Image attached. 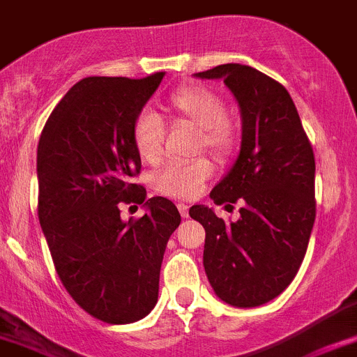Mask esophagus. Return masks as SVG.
I'll use <instances>...</instances> for the list:
<instances>
[{
    "label": "esophagus",
    "mask_w": 357,
    "mask_h": 357,
    "mask_svg": "<svg viewBox=\"0 0 357 357\" xmlns=\"http://www.w3.org/2000/svg\"><path fill=\"white\" fill-rule=\"evenodd\" d=\"M176 207H178V212H181L182 218H189V205L188 204H178Z\"/></svg>",
    "instance_id": "obj_1"
}]
</instances>
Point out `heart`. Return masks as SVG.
<instances>
[{
  "label": "heart",
  "mask_w": 357,
  "mask_h": 357,
  "mask_svg": "<svg viewBox=\"0 0 357 357\" xmlns=\"http://www.w3.org/2000/svg\"><path fill=\"white\" fill-rule=\"evenodd\" d=\"M169 113L181 122L198 129V146L215 157H227L237 145V129L225 116L227 107L221 97L205 86H182L168 97ZM134 149L143 161L155 162L162 153L165 126L152 111H142L132 126ZM211 162L200 157L191 162H168L153 176V184L162 195L191 198L204 189L211 178Z\"/></svg>",
  "instance_id": "obj_1"
}]
</instances>
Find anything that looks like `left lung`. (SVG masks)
Masks as SVG:
<instances>
[{"label":"left lung","instance_id":"8db88e82","mask_svg":"<svg viewBox=\"0 0 357 357\" xmlns=\"http://www.w3.org/2000/svg\"><path fill=\"white\" fill-rule=\"evenodd\" d=\"M195 76L223 79L241 107V152L211 191L215 205H241V218L225 223L205 205L189 215L205 228L204 267L215 296L255 308L280 296L303 264L315 223V155L292 97L273 77L241 63Z\"/></svg>","mask_w":357,"mask_h":357}]
</instances>
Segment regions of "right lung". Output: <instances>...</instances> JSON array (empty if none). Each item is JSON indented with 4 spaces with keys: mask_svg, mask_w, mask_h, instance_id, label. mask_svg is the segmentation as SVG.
Instances as JSON below:
<instances>
[{
    "mask_svg": "<svg viewBox=\"0 0 357 357\" xmlns=\"http://www.w3.org/2000/svg\"><path fill=\"white\" fill-rule=\"evenodd\" d=\"M165 72L142 79L84 77L52 109L37 149L38 219L61 283L107 324L153 310L168 238L181 214L162 196L146 200L132 126ZM147 208L123 222L119 204Z\"/></svg>",
    "mask_w": 357,
    "mask_h": 357,
    "instance_id": "right-lung-1",
    "label": "right lung"
}]
</instances>
